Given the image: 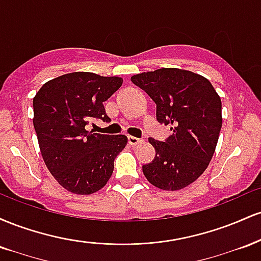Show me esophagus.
I'll use <instances>...</instances> for the list:
<instances>
[{
    "label": "esophagus",
    "instance_id": "1",
    "mask_svg": "<svg viewBox=\"0 0 261 261\" xmlns=\"http://www.w3.org/2000/svg\"><path fill=\"white\" fill-rule=\"evenodd\" d=\"M127 140H128V143L130 145H139V143L142 142V139H137V137H134V136H127Z\"/></svg>",
    "mask_w": 261,
    "mask_h": 261
}]
</instances>
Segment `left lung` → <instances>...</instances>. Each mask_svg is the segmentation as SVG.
Segmentation results:
<instances>
[{"label":"left lung","mask_w":261,"mask_h":261,"mask_svg":"<svg viewBox=\"0 0 261 261\" xmlns=\"http://www.w3.org/2000/svg\"><path fill=\"white\" fill-rule=\"evenodd\" d=\"M131 81L157 106V120L172 125L166 142L149 137L155 149L142 166L146 179L162 190H180L208 167L222 127L221 98L207 79L180 68L134 74Z\"/></svg>","instance_id":"1"}]
</instances>
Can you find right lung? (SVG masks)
<instances>
[{
	"instance_id": "obj_1",
	"label": "right lung",
	"mask_w": 261,
	"mask_h": 261,
	"mask_svg": "<svg viewBox=\"0 0 261 261\" xmlns=\"http://www.w3.org/2000/svg\"><path fill=\"white\" fill-rule=\"evenodd\" d=\"M121 77L66 73L47 81L33 98L39 147L47 169L67 191L89 195L107 184L125 135L87 131L92 118L110 121L103 103L120 88Z\"/></svg>"
}]
</instances>
